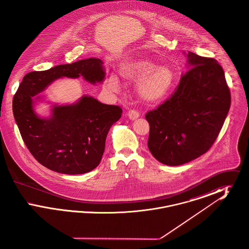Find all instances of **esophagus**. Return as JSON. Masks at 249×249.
<instances>
[{
  "label": "esophagus",
  "instance_id": "34e87169",
  "mask_svg": "<svg viewBox=\"0 0 249 249\" xmlns=\"http://www.w3.org/2000/svg\"><path fill=\"white\" fill-rule=\"evenodd\" d=\"M128 117L131 120H134V119H137L140 117V114L137 111H135V110H130L128 112Z\"/></svg>",
  "mask_w": 249,
  "mask_h": 249
}]
</instances>
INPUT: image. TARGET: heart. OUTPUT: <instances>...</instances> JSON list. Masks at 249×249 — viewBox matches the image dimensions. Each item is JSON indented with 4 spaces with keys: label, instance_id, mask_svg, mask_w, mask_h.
<instances>
[{
    "label": "heart",
    "instance_id": "1",
    "mask_svg": "<svg viewBox=\"0 0 249 249\" xmlns=\"http://www.w3.org/2000/svg\"><path fill=\"white\" fill-rule=\"evenodd\" d=\"M121 76L129 81L136 82L138 94L147 103L162 101L171 91L175 74L167 65H158L149 59H128L120 64ZM109 89L117 92L120 88L119 76L111 73L108 79Z\"/></svg>",
    "mask_w": 249,
    "mask_h": 249
}]
</instances>
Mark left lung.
Segmentation results:
<instances>
[{"label":"left lung","instance_id":"left-lung-1","mask_svg":"<svg viewBox=\"0 0 249 249\" xmlns=\"http://www.w3.org/2000/svg\"><path fill=\"white\" fill-rule=\"evenodd\" d=\"M187 71L175 93L145 115L150 130L148 148L169 166L190 162L212 146L231 107L225 73L215 59L183 52Z\"/></svg>","mask_w":249,"mask_h":249}]
</instances>
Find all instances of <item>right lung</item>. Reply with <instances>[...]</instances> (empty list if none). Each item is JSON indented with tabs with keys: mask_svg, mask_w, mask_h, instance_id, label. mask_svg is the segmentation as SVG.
<instances>
[{
	"mask_svg": "<svg viewBox=\"0 0 249 249\" xmlns=\"http://www.w3.org/2000/svg\"><path fill=\"white\" fill-rule=\"evenodd\" d=\"M82 76L89 83L104 82V62L97 58L61 64L26 74L13 99V114L25 144L41 164L65 175H81L99 165L107 133L122 109L83 95L70 105L51 106L50 116L40 117L36 103L55 80Z\"/></svg>",
	"mask_w": 249,
	"mask_h": 249,
	"instance_id": "add662e5",
	"label": "right lung"
}]
</instances>
